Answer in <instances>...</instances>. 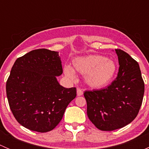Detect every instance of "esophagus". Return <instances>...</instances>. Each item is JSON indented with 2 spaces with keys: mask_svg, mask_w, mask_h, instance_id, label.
Instances as JSON below:
<instances>
[{
  "mask_svg": "<svg viewBox=\"0 0 149 149\" xmlns=\"http://www.w3.org/2000/svg\"><path fill=\"white\" fill-rule=\"evenodd\" d=\"M83 91H82L81 89H80V88H77V96H82L83 95Z\"/></svg>",
  "mask_w": 149,
  "mask_h": 149,
  "instance_id": "34e87169",
  "label": "esophagus"
}]
</instances>
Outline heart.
I'll return each instance as SVG.
<instances>
[{
  "mask_svg": "<svg viewBox=\"0 0 149 149\" xmlns=\"http://www.w3.org/2000/svg\"><path fill=\"white\" fill-rule=\"evenodd\" d=\"M116 63L102 55L78 57L73 61V68L64 67L63 72L70 80L76 79L75 71L84 76L85 82L91 88H101L109 85L116 75Z\"/></svg>",
  "mask_w": 149,
  "mask_h": 149,
  "instance_id": "1",
  "label": "heart"
}]
</instances>
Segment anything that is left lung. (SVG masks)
<instances>
[{
    "label": "left lung",
    "instance_id": "8db88e82",
    "mask_svg": "<svg viewBox=\"0 0 149 149\" xmlns=\"http://www.w3.org/2000/svg\"><path fill=\"white\" fill-rule=\"evenodd\" d=\"M115 52L120 65L116 79L106 88L84 93L88 119L104 131L131 123L139 113L144 94L139 63L122 49H115Z\"/></svg>",
    "mask_w": 149,
    "mask_h": 149
}]
</instances>
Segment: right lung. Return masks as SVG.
Masks as SVG:
<instances>
[{"label": "right lung", "mask_w": 149, "mask_h": 149, "mask_svg": "<svg viewBox=\"0 0 149 149\" xmlns=\"http://www.w3.org/2000/svg\"><path fill=\"white\" fill-rule=\"evenodd\" d=\"M63 73L58 52L34 49L15 61L6 82L10 109L19 124L45 133L62 120L76 97V88H66L57 80Z\"/></svg>", "instance_id": "obj_1"}]
</instances>
